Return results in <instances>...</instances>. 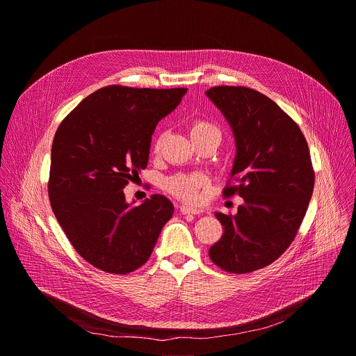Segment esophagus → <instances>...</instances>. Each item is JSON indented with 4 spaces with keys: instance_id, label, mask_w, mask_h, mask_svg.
<instances>
[{
    "instance_id": "34e87169",
    "label": "esophagus",
    "mask_w": 356,
    "mask_h": 356,
    "mask_svg": "<svg viewBox=\"0 0 356 356\" xmlns=\"http://www.w3.org/2000/svg\"><path fill=\"white\" fill-rule=\"evenodd\" d=\"M180 211L183 213V215H199V213H202V209L192 207V206H187V204H181L180 206Z\"/></svg>"
}]
</instances>
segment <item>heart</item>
Returning <instances> with one entry per match:
<instances>
[{
  "label": "heart",
  "instance_id": "1",
  "mask_svg": "<svg viewBox=\"0 0 356 356\" xmlns=\"http://www.w3.org/2000/svg\"><path fill=\"white\" fill-rule=\"evenodd\" d=\"M209 136L220 137L219 129L206 120H195L191 124V137L192 140H199ZM161 145V136L157 137L153 143V152L157 153ZM209 179L203 173H177L175 176H170L165 180V188L175 196L183 200H195L197 197V191L207 184Z\"/></svg>",
  "mask_w": 356,
  "mask_h": 356
}]
</instances>
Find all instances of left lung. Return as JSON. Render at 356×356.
<instances>
[{"instance_id": "left-lung-1", "label": "left lung", "mask_w": 356, "mask_h": 356, "mask_svg": "<svg viewBox=\"0 0 356 356\" xmlns=\"http://www.w3.org/2000/svg\"><path fill=\"white\" fill-rule=\"evenodd\" d=\"M206 96L225 115L236 145V184L223 195L243 199L233 216L215 213L225 232L209 256L226 272H253L275 262L295 239L314 192L309 147L298 124L262 92L219 86Z\"/></svg>"}]
</instances>
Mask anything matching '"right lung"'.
Wrapping results in <instances>:
<instances>
[{"mask_svg": "<svg viewBox=\"0 0 356 356\" xmlns=\"http://www.w3.org/2000/svg\"><path fill=\"white\" fill-rule=\"evenodd\" d=\"M187 88L107 86L90 94L56 131L49 196L71 245L94 268L126 275L143 266L173 203L153 195L138 206L123 188L149 163L152 134Z\"/></svg>", "mask_w": 356, "mask_h": 356, "instance_id": "obj_1", "label": "right lung"}]
</instances>
